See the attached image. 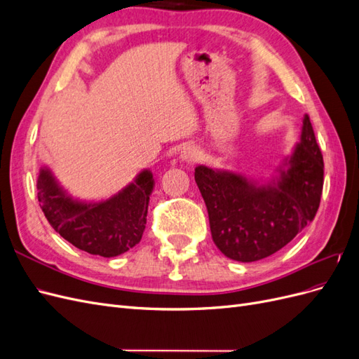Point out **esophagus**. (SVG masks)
<instances>
[{
  "mask_svg": "<svg viewBox=\"0 0 359 359\" xmlns=\"http://www.w3.org/2000/svg\"><path fill=\"white\" fill-rule=\"evenodd\" d=\"M199 158H201V151L198 147H194V145L184 147L180 153V160L182 163H194Z\"/></svg>",
  "mask_w": 359,
  "mask_h": 359,
  "instance_id": "1",
  "label": "esophagus"
}]
</instances>
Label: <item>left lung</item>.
I'll return each instance as SVG.
<instances>
[{"instance_id":"obj_1","label":"left lung","mask_w":359,"mask_h":359,"mask_svg":"<svg viewBox=\"0 0 359 359\" xmlns=\"http://www.w3.org/2000/svg\"><path fill=\"white\" fill-rule=\"evenodd\" d=\"M277 172L278 177L259 184L229 170L194 169L212 241L224 256L238 262L268 257L289 244L316 215L323 158L309 115L302 119L301 140Z\"/></svg>"}]
</instances>
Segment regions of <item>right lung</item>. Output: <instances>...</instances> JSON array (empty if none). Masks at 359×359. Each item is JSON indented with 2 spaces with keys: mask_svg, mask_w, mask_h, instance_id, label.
Here are the masks:
<instances>
[{
  "mask_svg": "<svg viewBox=\"0 0 359 359\" xmlns=\"http://www.w3.org/2000/svg\"><path fill=\"white\" fill-rule=\"evenodd\" d=\"M153 189V173L144 169L109 199L82 202L60 186L50 169L41 168L37 178L40 208L55 232L79 250L103 257L123 255L140 241Z\"/></svg>",
  "mask_w": 359,
  "mask_h": 359,
  "instance_id": "add662e5",
  "label": "right lung"
}]
</instances>
